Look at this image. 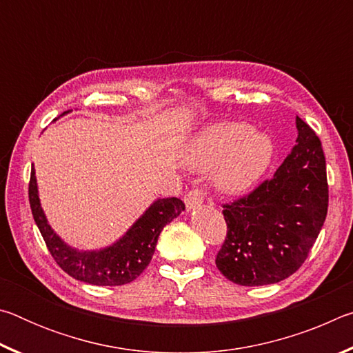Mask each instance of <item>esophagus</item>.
<instances>
[{"label": "esophagus", "instance_id": "34e87169", "mask_svg": "<svg viewBox=\"0 0 353 353\" xmlns=\"http://www.w3.org/2000/svg\"><path fill=\"white\" fill-rule=\"evenodd\" d=\"M205 201L210 202L207 198V193L201 188L190 190L187 194H185V205H187L188 210H194V208H199L205 204Z\"/></svg>", "mask_w": 353, "mask_h": 353}]
</instances>
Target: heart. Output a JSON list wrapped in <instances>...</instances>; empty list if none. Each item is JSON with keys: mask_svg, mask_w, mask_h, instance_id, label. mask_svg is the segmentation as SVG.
<instances>
[{"mask_svg": "<svg viewBox=\"0 0 353 353\" xmlns=\"http://www.w3.org/2000/svg\"><path fill=\"white\" fill-rule=\"evenodd\" d=\"M274 157L270 137L246 123L223 121L202 129L185 152L199 172H213L214 185L225 194H241L265 174Z\"/></svg>", "mask_w": 353, "mask_h": 353, "instance_id": "heart-1", "label": "heart"}]
</instances>
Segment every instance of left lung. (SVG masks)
I'll use <instances>...</instances> for the list:
<instances>
[{"instance_id":"8db88e82","label":"left lung","mask_w":353,"mask_h":353,"mask_svg":"<svg viewBox=\"0 0 353 353\" xmlns=\"http://www.w3.org/2000/svg\"><path fill=\"white\" fill-rule=\"evenodd\" d=\"M297 140L272 179L223 205L227 235L216 266L243 286L277 283L312 250L328 208L325 157L319 137L296 118Z\"/></svg>"}]
</instances>
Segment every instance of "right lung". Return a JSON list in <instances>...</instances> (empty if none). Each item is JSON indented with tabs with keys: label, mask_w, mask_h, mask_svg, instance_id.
Segmentation results:
<instances>
[{
	"label": "right lung",
	"mask_w": 353,
	"mask_h": 353,
	"mask_svg": "<svg viewBox=\"0 0 353 353\" xmlns=\"http://www.w3.org/2000/svg\"><path fill=\"white\" fill-rule=\"evenodd\" d=\"M29 204L35 224L57 265L73 279L98 286L124 285L139 277L152 259L160 232L185 210L181 199H157L126 235L112 246L99 250H77L65 244L48 224L40 207L34 166L29 181Z\"/></svg>",
	"instance_id": "1"
}]
</instances>
